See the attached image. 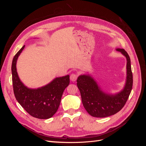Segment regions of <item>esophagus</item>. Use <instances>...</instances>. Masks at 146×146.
Wrapping results in <instances>:
<instances>
[{
    "label": "esophagus",
    "mask_w": 146,
    "mask_h": 146,
    "mask_svg": "<svg viewBox=\"0 0 146 146\" xmlns=\"http://www.w3.org/2000/svg\"><path fill=\"white\" fill-rule=\"evenodd\" d=\"M77 78V76L76 74H72L70 76V80L72 81V82H75Z\"/></svg>",
    "instance_id": "34e87169"
}]
</instances>
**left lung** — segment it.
I'll return each mask as SVG.
<instances>
[{
	"mask_svg": "<svg viewBox=\"0 0 146 146\" xmlns=\"http://www.w3.org/2000/svg\"><path fill=\"white\" fill-rule=\"evenodd\" d=\"M127 58V80L123 89L119 93L110 95L100 90L98 84L90 76L82 75L77 80L84 108L91 116L105 117L115 114L124 107L133 86V74L130 58L123 48H117Z\"/></svg>",
	"mask_w": 146,
	"mask_h": 146,
	"instance_id": "8db88e82",
	"label": "left lung"
}]
</instances>
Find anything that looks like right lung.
Masks as SVG:
<instances>
[{
  "instance_id": "1",
  "label": "right lung",
  "mask_w": 146,
  "mask_h": 146,
  "mask_svg": "<svg viewBox=\"0 0 146 146\" xmlns=\"http://www.w3.org/2000/svg\"><path fill=\"white\" fill-rule=\"evenodd\" d=\"M25 47L17 52L11 65L12 82L15 96L30 115L42 119L54 115L58 109L63 93L70 82L69 76L55 78L48 85L38 89H29L22 83L16 70V61Z\"/></svg>"
}]
</instances>
